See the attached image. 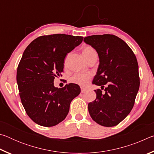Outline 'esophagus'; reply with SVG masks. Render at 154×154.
<instances>
[{"instance_id": "1", "label": "esophagus", "mask_w": 154, "mask_h": 154, "mask_svg": "<svg viewBox=\"0 0 154 154\" xmlns=\"http://www.w3.org/2000/svg\"><path fill=\"white\" fill-rule=\"evenodd\" d=\"M85 91H86V89H85V88H81V92L82 93H84Z\"/></svg>"}]
</instances>
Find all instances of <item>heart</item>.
I'll return each instance as SVG.
<instances>
[{"label": "heart", "mask_w": 154, "mask_h": 154, "mask_svg": "<svg viewBox=\"0 0 154 154\" xmlns=\"http://www.w3.org/2000/svg\"><path fill=\"white\" fill-rule=\"evenodd\" d=\"M94 52H96L94 49L90 46H88L85 48L83 50V55L85 57V58H87L89 57L91 54H93ZM93 75L91 72H77L75 73L73 76L72 77L71 80L72 82L77 83V84L81 85V86H86L89 83L90 81L92 78Z\"/></svg>", "instance_id": "1"}]
</instances>
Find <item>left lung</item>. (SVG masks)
<instances>
[{
	"label": "left lung",
	"instance_id": "8db88e82",
	"mask_svg": "<svg viewBox=\"0 0 154 154\" xmlns=\"http://www.w3.org/2000/svg\"><path fill=\"white\" fill-rule=\"evenodd\" d=\"M83 41L99 57L92 83L105 88L94 90L96 98L88 104L91 118L103 126H115L126 118L134 105L140 79L136 56L126 43L113 35H92Z\"/></svg>",
	"mask_w": 154,
	"mask_h": 154
}]
</instances>
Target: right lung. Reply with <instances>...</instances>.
I'll return each mask as SVG.
<instances>
[{
  "label": "right lung",
  "instance_id": "add662e5",
  "mask_svg": "<svg viewBox=\"0 0 154 154\" xmlns=\"http://www.w3.org/2000/svg\"><path fill=\"white\" fill-rule=\"evenodd\" d=\"M83 38L64 34L44 35L26 48L17 67V83L22 105L36 124L51 127L60 123L69 113L71 101L80 94L77 84L58 88L54 82L63 71L66 54Z\"/></svg>",
  "mask_w": 154,
  "mask_h": 154
}]
</instances>
